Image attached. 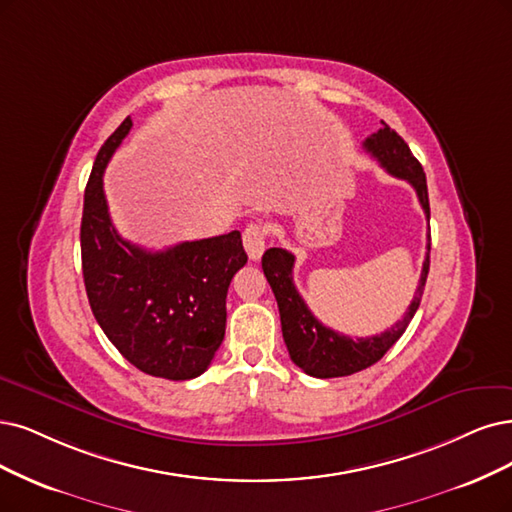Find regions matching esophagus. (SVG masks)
<instances>
[{"instance_id": "1", "label": "esophagus", "mask_w": 512, "mask_h": 512, "mask_svg": "<svg viewBox=\"0 0 512 512\" xmlns=\"http://www.w3.org/2000/svg\"><path fill=\"white\" fill-rule=\"evenodd\" d=\"M266 236H268L266 225H261V223L246 225V230L242 234V242H244L246 253H249V257L253 261L261 259L263 251H266Z\"/></svg>"}]
</instances>
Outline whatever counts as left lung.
<instances>
[{
    "label": "left lung",
    "mask_w": 512,
    "mask_h": 512,
    "mask_svg": "<svg viewBox=\"0 0 512 512\" xmlns=\"http://www.w3.org/2000/svg\"><path fill=\"white\" fill-rule=\"evenodd\" d=\"M363 147L369 154L380 162L390 175L405 179L413 185L415 194L420 198V204L430 221V202H428V185L422 164L415 160L409 145L403 137L384 124L380 130L373 132L365 139ZM293 266L295 257L285 249H268L261 257V268L266 274L274 297L278 301L282 337L289 350L291 361L304 369L312 377H344L356 371H363L399 342V337L409 327L413 314L418 312L422 293L426 287V276L430 268V230H428V253L420 274V285L415 289L413 301L409 304L405 316L390 327L388 331L371 337H348L325 327L320 320L310 312L304 297L299 295L293 282Z\"/></svg>",
    "instance_id": "8db88e82"
}]
</instances>
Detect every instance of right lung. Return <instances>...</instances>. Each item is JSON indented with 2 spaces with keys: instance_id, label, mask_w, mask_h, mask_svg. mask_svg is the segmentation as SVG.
<instances>
[{
  "instance_id": "add662e5",
  "label": "right lung",
  "mask_w": 512,
  "mask_h": 512,
  "mask_svg": "<svg viewBox=\"0 0 512 512\" xmlns=\"http://www.w3.org/2000/svg\"><path fill=\"white\" fill-rule=\"evenodd\" d=\"M132 128L126 118L99 149L84 192L82 272L90 308L109 342L139 371L194 380L225 335V297L246 263L240 232L145 251L111 223L103 173Z\"/></svg>"
}]
</instances>
